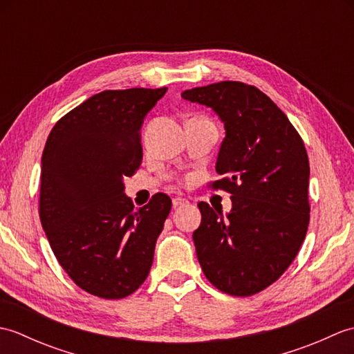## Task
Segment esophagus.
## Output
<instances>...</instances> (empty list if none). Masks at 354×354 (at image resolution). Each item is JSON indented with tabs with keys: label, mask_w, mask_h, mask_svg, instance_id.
<instances>
[{
	"label": "esophagus",
	"mask_w": 354,
	"mask_h": 354,
	"mask_svg": "<svg viewBox=\"0 0 354 354\" xmlns=\"http://www.w3.org/2000/svg\"><path fill=\"white\" fill-rule=\"evenodd\" d=\"M171 204H173V208H179V207H184V205H187L189 204V201L187 199H184V198H173L171 199Z\"/></svg>",
	"instance_id": "esophagus-1"
}]
</instances>
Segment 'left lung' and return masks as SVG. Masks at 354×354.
<instances>
[{"label":"left lung","mask_w":354,"mask_h":354,"mask_svg":"<svg viewBox=\"0 0 354 354\" xmlns=\"http://www.w3.org/2000/svg\"><path fill=\"white\" fill-rule=\"evenodd\" d=\"M183 99L213 108L225 127L209 184L231 194L222 217L199 202L193 232L199 265L214 288L251 297L275 283L301 248L310 221L309 158L284 112L259 88L242 82L187 89Z\"/></svg>","instance_id":"1"}]
</instances>
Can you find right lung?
Masks as SVG:
<instances>
[{
	"instance_id": "obj_1",
	"label": "right lung",
	"mask_w": 354,
	"mask_h": 354,
	"mask_svg": "<svg viewBox=\"0 0 354 354\" xmlns=\"http://www.w3.org/2000/svg\"><path fill=\"white\" fill-rule=\"evenodd\" d=\"M165 91H102L59 120L45 142L42 228L59 265L94 297L131 295L152 266L171 199L156 193L135 209L123 178L140 169L142 120Z\"/></svg>"
}]
</instances>
